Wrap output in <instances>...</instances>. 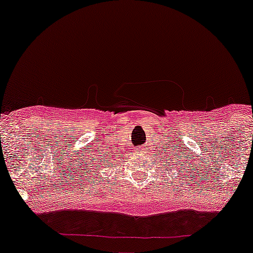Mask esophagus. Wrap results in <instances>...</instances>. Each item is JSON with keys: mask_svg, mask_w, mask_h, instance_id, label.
I'll use <instances>...</instances> for the list:
<instances>
[{"mask_svg": "<svg viewBox=\"0 0 253 253\" xmlns=\"http://www.w3.org/2000/svg\"><path fill=\"white\" fill-rule=\"evenodd\" d=\"M140 150H141V149H140Z\"/></svg>", "mask_w": 253, "mask_h": 253, "instance_id": "esophagus-1", "label": "esophagus"}]
</instances>
